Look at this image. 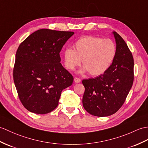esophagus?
Returning <instances> with one entry per match:
<instances>
[{
    "instance_id": "34e87169",
    "label": "esophagus",
    "mask_w": 148,
    "mask_h": 148,
    "mask_svg": "<svg viewBox=\"0 0 148 148\" xmlns=\"http://www.w3.org/2000/svg\"><path fill=\"white\" fill-rule=\"evenodd\" d=\"M74 82H75V83H79V82H81V79L78 77H74Z\"/></svg>"
}]
</instances>
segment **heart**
<instances>
[{
  "mask_svg": "<svg viewBox=\"0 0 148 148\" xmlns=\"http://www.w3.org/2000/svg\"><path fill=\"white\" fill-rule=\"evenodd\" d=\"M73 50L67 49L63 53L64 66L69 71L74 70L81 63L84 67L81 73L89 72L97 76L104 74L114 60L116 47L109 39L95 36H86L77 40Z\"/></svg>",
  "mask_w": 148,
  "mask_h": 148,
  "instance_id": "heart-1",
  "label": "heart"
}]
</instances>
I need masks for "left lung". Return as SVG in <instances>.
Masks as SVG:
<instances>
[{"label": "left lung", "instance_id": "1", "mask_svg": "<svg viewBox=\"0 0 148 148\" xmlns=\"http://www.w3.org/2000/svg\"><path fill=\"white\" fill-rule=\"evenodd\" d=\"M114 35L116 53L107 71L95 78L82 80L85 88L84 108L97 116L117 112L125 102L134 81V58L127 45L119 34Z\"/></svg>", "mask_w": 148, "mask_h": 148}]
</instances>
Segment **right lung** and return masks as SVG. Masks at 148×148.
Returning <instances> with one entry per match:
<instances>
[{"instance_id": "1", "label": "right lung", "mask_w": 148, "mask_h": 148, "mask_svg": "<svg viewBox=\"0 0 148 148\" xmlns=\"http://www.w3.org/2000/svg\"><path fill=\"white\" fill-rule=\"evenodd\" d=\"M74 34L41 29L19 45L13 78L20 101L28 111L36 114L53 111L62 91L73 84L74 78L62 66L59 53Z\"/></svg>"}]
</instances>
